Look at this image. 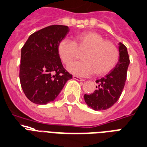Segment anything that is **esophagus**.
Listing matches in <instances>:
<instances>
[{
  "mask_svg": "<svg viewBox=\"0 0 147 147\" xmlns=\"http://www.w3.org/2000/svg\"><path fill=\"white\" fill-rule=\"evenodd\" d=\"M73 78H74V80H78V81H84V79H83V78H80V77H78V76H73Z\"/></svg>",
  "mask_w": 147,
  "mask_h": 147,
  "instance_id": "esophagus-1",
  "label": "esophagus"
}]
</instances>
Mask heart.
Segmentation results:
<instances>
[{
	"instance_id": "b5f03b06",
	"label": "heart",
	"mask_w": 147,
	"mask_h": 147,
	"mask_svg": "<svg viewBox=\"0 0 147 147\" xmlns=\"http://www.w3.org/2000/svg\"><path fill=\"white\" fill-rule=\"evenodd\" d=\"M85 49L82 61L74 62L67 67V70L79 77L93 74L105 75L114 69L119 61V49L113 42L105 41L99 33L86 32L74 37V42L68 38L62 39L57 46V53L63 63L68 65L73 60L76 49Z\"/></svg>"
}]
</instances>
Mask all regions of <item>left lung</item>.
<instances>
[{"label": "left lung", "mask_w": 147, "mask_h": 147, "mask_svg": "<svg viewBox=\"0 0 147 147\" xmlns=\"http://www.w3.org/2000/svg\"><path fill=\"white\" fill-rule=\"evenodd\" d=\"M119 59L114 69L104 78L95 81L98 85L90 94H84V101L88 107L95 111L106 110L116 102L124 88L129 57L127 48L119 43Z\"/></svg>", "instance_id": "8db88e82"}]
</instances>
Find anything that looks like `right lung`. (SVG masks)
Instances as JSON below:
<instances>
[{
	"label": "right lung",
	"instance_id": "add662e5",
	"mask_svg": "<svg viewBox=\"0 0 147 147\" xmlns=\"http://www.w3.org/2000/svg\"><path fill=\"white\" fill-rule=\"evenodd\" d=\"M66 25H50L32 34L22 48L19 78L28 100L46 105L59 95L72 79L63 67L57 46L69 32Z\"/></svg>",
	"mask_w": 147,
	"mask_h": 147
}]
</instances>
